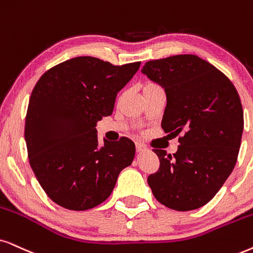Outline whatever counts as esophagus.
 I'll use <instances>...</instances> for the list:
<instances>
[{"mask_svg": "<svg viewBox=\"0 0 253 253\" xmlns=\"http://www.w3.org/2000/svg\"><path fill=\"white\" fill-rule=\"evenodd\" d=\"M135 148H136V152L137 153H141V152H143V150L147 149L146 146L142 145V143H140V142H136L135 143Z\"/></svg>", "mask_w": 253, "mask_h": 253, "instance_id": "obj_1", "label": "esophagus"}]
</instances>
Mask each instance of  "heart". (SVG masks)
I'll list each match as a JSON object with an SVG mask.
<instances>
[{
	"label": "heart",
	"instance_id": "heart-1",
	"mask_svg": "<svg viewBox=\"0 0 253 253\" xmlns=\"http://www.w3.org/2000/svg\"><path fill=\"white\" fill-rule=\"evenodd\" d=\"M154 85H156V84H154V83H148L146 86H154Z\"/></svg>",
	"mask_w": 253,
	"mask_h": 253
}]
</instances>
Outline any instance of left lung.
<instances>
[{
  "label": "left lung",
  "instance_id": "obj_1",
  "mask_svg": "<svg viewBox=\"0 0 253 253\" xmlns=\"http://www.w3.org/2000/svg\"><path fill=\"white\" fill-rule=\"evenodd\" d=\"M149 79L167 94L161 127L178 136L175 154L153 149L158 171L147 181L156 200L177 211L203 207L237 162L244 117L237 89L224 73L196 55L147 62Z\"/></svg>",
  "mask_w": 253,
  "mask_h": 253
}]
</instances>
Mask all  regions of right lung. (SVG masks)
<instances>
[{
	"label": "right lung",
	"instance_id": "add662e5",
	"mask_svg": "<svg viewBox=\"0 0 253 253\" xmlns=\"http://www.w3.org/2000/svg\"><path fill=\"white\" fill-rule=\"evenodd\" d=\"M140 64L76 57L47 70L35 85L24 128L29 164L58 206L76 211L99 206L132 164L133 141L104 140L99 147L95 125L111 116L118 92Z\"/></svg>",
	"mask_w": 253,
	"mask_h": 253
}]
</instances>
